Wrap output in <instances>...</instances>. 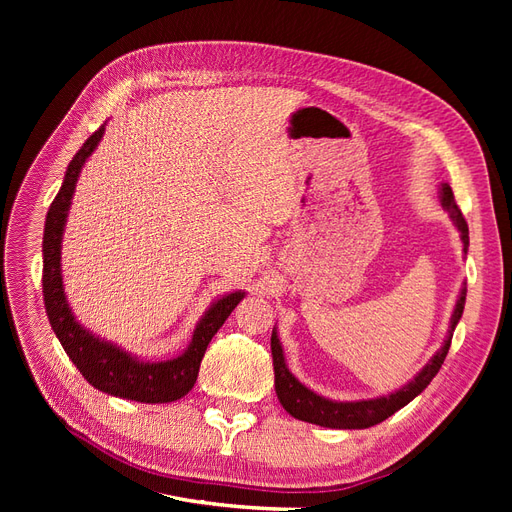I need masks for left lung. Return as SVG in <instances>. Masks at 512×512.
<instances>
[{
	"label": "left lung",
	"instance_id": "8db88e82",
	"mask_svg": "<svg viewBox=\"0 0 512 512\" xmlns=\"http://www.w3.org/2000/svg\"><path fill=\"white\" fill-rule=\"evenodd\" d=\"M440 200L442 207L451 215L453 224L457 226V230L461 232V241H463V252L468 254V245H470V232H468V222L463 218L461 209L455 203L453 190L448 183H442L440 188ZM466 284L461 286L459 299L455 303V312L451 316V327H448V335L444 339L442 348L431 356V361L418 371L414 376V380H410L406 386H401L399 391L391 393V395H382L376 399H361V401H333L322 397L314 391H309L305 384H301L297 378L290 374V369L286 367L284 361V350L280 344V337H277L275 329L271 335V354H273V371H275V393L280 404L284 406V410L299 418V421L305 423H314L320 427H331V429H367L374 427L382 421H386L391 414H395L397 410H401L404 406H408L410 401L421 395L427 384L436 378V374L440 371L448 348H451V339H453V331L457 327V322L463 314V305H466Z\"/></svg>",
	"mask_w": 512,
	"mask_h": 512
}]
</instances>
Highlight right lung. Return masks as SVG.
I'll use <instances>...</instances> for the list:
<instances>
[{
  "label": "right lung",
  "instance_id": "right-lung-1",
  "mask_svg": "<svg viewBox=\"0 0 512 512\" xmlns=\"http://www.w3.org/2000/svg\"><path fill=\"white\" fill-rule=\"evenodd\" d=\"M102 134L104 126L91 134L72 158L61 190L51 203L49 213H46L42 241V292L46 316H49L51 327L66 354L94 389L121 399L141 401V404H168V401H177L192 391L211 337L220 331L232 309L245 297V292H230L215 301L205 316L198 320L190 346L170 361L149 363L136 359L130 352L111 342H104L76 322L66 301L64 282H61V237H64L66 218L81 168L102 141Z\"/></svg>",
  "mask_w": 512,
  "mask_h": 512
}]
</instances>
